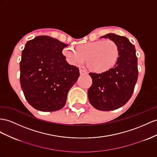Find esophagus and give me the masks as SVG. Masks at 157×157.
<instances>
[{
  "mask_svg": "<svg viewBox=\"0 0 157 157\" xmlns=\"http://www.w3.org/2000/svg\"><path fill=\"white\" fill-rule=\"evenodd\" d=\"M79 73H80V75L87 74V72L86 70H83L82 69H79Z\"/></svg>",
  "mask_w": 157,
  "mask_h": 157,
  "instance_id": "obj_1",
  "label": "esophagus"
}]
</instances>
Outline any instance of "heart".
I'll list each match as a JSON object with an SVG mask.
<instances>
[{
  "label": "heart",
  "mask_w": 157,
  "mask_h": 157,
  "mask_svg": "<svg viewBox=\"0 0 157 157\" xmlns=\"http://www.w3.org/2000/svg\"><path fill=\"white\" fill-rule=\"evenodd\" d=\"M63 54L71 65L80 66L86 61L91 70L103 73L111 70L117 62L119 56L118 45L112 40H99L82 44L77 49L65 48Z\"/></svg>",
  "instance_id": "heart-1"
}]
</instances>
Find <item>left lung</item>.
I'll use <instances>...</instances> for the list:
<instances>
[{
    "mask_svg": "<svg viewBox=\"0 0 157 157\" xmlns=\"http://www.w3.org/2000/svg\"><path fill=\"white\" fill-rule=\"evenodd\" d=\"M101 38L117 43L119 56L111 70L101 74H89L92 85L87 94L95 109L111 111L123 106L131 98L138 79L137 57L135 46L126 37L110 33Z\"/></svg>",
    "mask_w": 157,
    "mask_h": 157,
    "instance_id": "left-lung-1",
    "label": "left lung"
}]
</instances>
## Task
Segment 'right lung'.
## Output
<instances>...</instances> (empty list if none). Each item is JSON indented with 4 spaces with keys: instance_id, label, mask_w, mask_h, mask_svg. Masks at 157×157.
Returning a JSON list of instances; mask_svg holds the SVG:
<instances>
[{
    "instance_id": "right-lung-1",
    "label": "right lung",
    "mask_w": 157,
    "mask_h": 157,
    "mask_svg": "<svg viewBox=\"0 0 157 157\" xmlns=\"http://www.w3.org/2000/svg\"><path fill=\"white\" fill-rule=\"evenodd\" d=\"M67 44L48 36L29 40L22 52L20 82L27 101L41 111H56L66 105L68 91L79 76L62 54Z\"/></svg>"
}]
</instances>
